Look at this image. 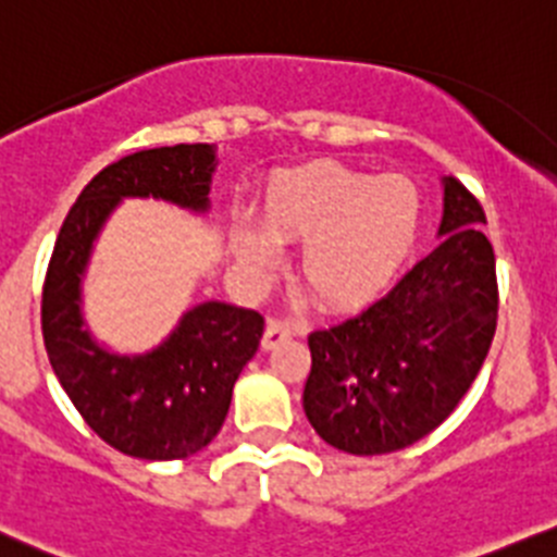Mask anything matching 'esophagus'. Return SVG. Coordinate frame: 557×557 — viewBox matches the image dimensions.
Masks as SVG:
<instances>
[{
	"instance_id": "1",
	"label": "esophagus",
	"mask_w": 557,
	"mask_h": 557,
	"mask_svg": "<svg viewBox=\"0 0 557 557\" xmlns=\"http://www.w3.org/2000/svg\"><path fill=\"white\" fill-rule=\"evenodd\" d=\"M293 336V327L287 322H278V320H270L268 327H264V336H262V349H273L278 347L282 342Z\"/></svg>"
}]
</instances>
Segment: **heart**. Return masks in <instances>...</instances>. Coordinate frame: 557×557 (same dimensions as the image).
Here are the masks:
<instances>
[{"mask_svg": "<svg viewBox=\"0 0 557 557\" xmlns=\"http://www.w3.org/2000/svg\"><path fill=\"white\" fill-rule=\"evenodd\" d=\"M259 226L237 221L230 248L237 270L262 284L278 264L275 243H300L298 275L327 309L374 298L410 251L421 196L405 174L374 177L320 161L278 169L257 205Z\"/></svg>", "mask_w": 557, "mask_h": 557, "instance_id": "obj_1", "label": "heart"}]
</instances>
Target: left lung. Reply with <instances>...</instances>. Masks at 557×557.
Instances as JSON below:
<instances>
[{
    "instance_id": "left-lung-1",
    "label": "left lung",
    "mask_w": 557,
    "mask_h": 557,
    "mask_svg": "<svg viewBox=\"0 0 557 557\" xmlns=\"http://www.w3.org/2000/svg\"><path fill=\"white\" fill-rule=\"evenodd\" d=\"M441 243L394 289L309 336L304 410L327 446L374 457L441 426L473 385L497 325L495 251L486 215L443 177Z\"/></svg>"
}]
</instances>
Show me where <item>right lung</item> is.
I'll return each mask as SVG.
<instances>
[{
	"instance_id": "1",
	"label": "right lung",
	"mask_w": 557,
	"mask_h": 557,
	"mask_svg": "<svg viewBox=\"0 0 557 557\" xmlns=\"http://www.w3.org/2000/svg\"><path fill=\"white\" fill-rule=\"evenodd\" d=\"M215 166V145L158 147L106 166L78 194L46 273L40 320L51 369L100 441L136 459H185L213 441L264 320L243 306L205 300L183 311L156 347L120 352L87 325L84 275L106 221L125 199L208 215Z\"/></svg>"
}]
</instances>
